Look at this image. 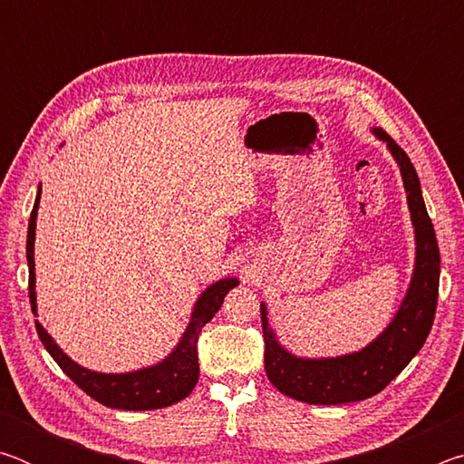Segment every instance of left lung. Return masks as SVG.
Here are the masks:
<instances>
[{
  "label": "left lung",
  "mask_w": 464,
  "mask_h": 464,
  "mask_svg": "<svg viewBox=\"0 0 464 464\" xmlns=\"http://www.w3.org/2000/svg\"><path fill=\"white\" fill-rule=\"evenodd\" d=\"M374 137L387 143L401 171L407 207L415 233V266L401 307L384 332L366 348L335 358H301L276 340L268 324V309L260 304L264 329V366L270 382L286 397L311 405H342L362 401L381 392L426 343L434 324L440 285V249L420 178L410 157L382 129H372Z\"/></svg>",
  "instance_id": "1"
}]
</instances>
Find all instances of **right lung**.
Listing matches in <instances>:
<instances>
[{"mask_svg":"<svg viewBox=\"0 0 464 464\" xmlns=\"http://www.w3.org/2000/svg\"><path fill=\"white\" fill-rule=\"evenodd\" d=\"M38 202H41V188H38L33 215L28 223L26 237V260H28V296L33 304V313L36 315V274H34V235H36V213ZM239 285L237 278H223L202 290L198 301L194 304L190 324L182 334V340L171 350L161 362L153 366L139 368L132 372L106 374L96 372L82 364L73 362L65 352H63L53 337L46 334V329L34 321L38 337H41L46 352L53 356L54 362L61 366V371L72 379L83 392H88L98 403L112 407V410H129V411H147L161 410V407L174 405L190 395L192 389L198 382V335L202 327L215 317V313L221 309L225 295L231 288Z\"/></svg>","mask_w":464,"mask_h":464,"instance_id":"1","label":"right lung"}]
</instances>
